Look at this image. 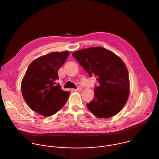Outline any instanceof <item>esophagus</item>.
I'll use <instances>...</instances> for the list:
<instances>
[{
  "mask_svg": "<svg viewBox=\"0 0 159 159\" xmlns=\"http://www.w3.org/2000/svg\"><path fill=\"white\" fill-rule=\"evenodd\" d=\"M75 90H76V91H81V90H82V87H78L77 89H74Z\"/></svg>",
  "mask_w": 159,
  "mask_h": 159,
  "instance_id": "34e87169",
  "label": "esophagus"
}]
</instances>
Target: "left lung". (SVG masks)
Segmentation results:
<instances>
[{
	"mask_svg": "<svg viewBox=\"0 0 159 159\" xmlns=\"http://www.w3.org/2000/svg\"><path fill=\"white\" fill-rule=\"evenodd\" d=\"M72 55L90 77H96L94 97L87 104L93 115L100 118L114 116L122 109L129 96L127 68L116 55L102 47L75 52Z\"/></svg>",
	"mask_w": 159,
	"mask_h": 159,
	"instance_id": "obj_1",
	"label": "left lung"
}]
</instances>
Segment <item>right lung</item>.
I'll use <instances>...</instances> for the list:
<instances>
[{
  "label": "right lung",
  "mask_w": 159,
  "mask_h": 159,
  "mask_svg": "<svg viewBox=\"0 0 159 159\" xmlns=\"http://www.w3.org/2000/svg\"><path fill=\"white\" fill-rule=\"evenodd\" d=\"M69 52H53L34 60L22 80L21 91L28 106L43 116L55 115L66 103L69 92L57 83L58 70Z\"/></svg>",
  "instance_id": "1"
}]
</instances>
